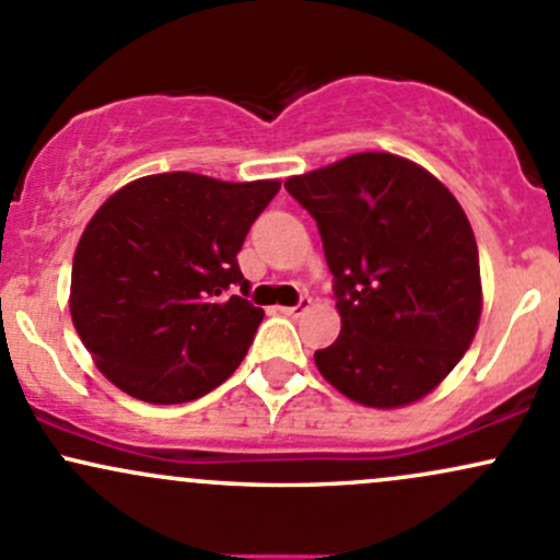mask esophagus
<instances>
[{"mask_svg":"<svg viewBox=\"0 0 560 560\" xmlns=\"http://www.w3.org/2000/svg\"><path fill=\"white\" fill-rule=\"evenodd\" d=\"M311 308V298H300L298 305H284V308H279L284 316H300V313H305Z\"/></svg>","mask_w":560,"mask_h":560,"instance_id":"1","label":"esophagus"}]
</instances>
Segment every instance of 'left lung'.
Here are the masks:
<instances>
[{"label":"left lung","instance_id":"left-lung-1","mask_svg":"<svg viewBox=\"0 0 560 560\" xmlns=\"http://www.w3.org/2000/svg\"><path fill=\"white\" fill-rule=\"evenodd\" d=\"M284 188L316 220L340 337L318 372L374 409L407 407L450 374L481 318V268L459 201L396 153H353Z\"/></svg>","mask_w":560,"mask_h":560}]
</instances>
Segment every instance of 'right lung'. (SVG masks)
<instances>
[{
  "label": "right lung",
  "instance_id": "obj_1",
  "mask_svg": "<svg viewBox=\"0 0 560 560\" xmlns=\"http://www.w3.org/2000/svg\"><path fill=\"white\" fill-rule=\"evenodd\" d=\"M279 180L164 172L127 183L73 252L71 318L110 383L149 404L205 396L242 364L262 322L238 268ZM238 285L245 298L231 295Z\"/></svg>",
  "mask_w": 560,
  "mask_h": 560
}]
</instances>
